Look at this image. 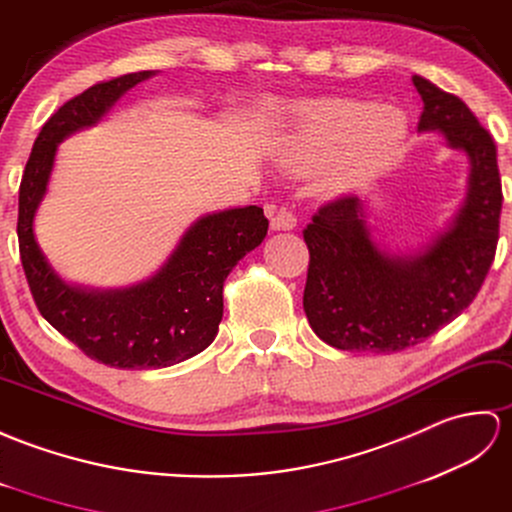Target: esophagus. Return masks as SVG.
I'll use <instances>...</instances> for the list:
<instances>
[{
	"mask_svg": "<svg viewBox=\"0 0 512 512\" xmlns=\"http://www.w3.org/2000/svg\"><path fill=\"white\" fill-rule=\"evenodd\" d=\"M298 225V219L295 214L287 208H280L274 217H271V230H293Z\"/></svg>",
	"mask_w": 512,
	"mask_h": 512,
	"instance_id": "esophagus-1",
	"label": "esophagus"
}]
</instances>
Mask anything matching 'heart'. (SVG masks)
<instances>
[{
    "mask_svg": "<svg viewBox=\"0 0 512 512\" xmlns=\"http://www.w3.org/2000/svg\"><path fill=\"white\" fill-rule=\"evenodd\" d=\"M410 144L405 113L359 98H317L289 109L274 142L276 162L291 173L326 167L337 192L366 188L390 173Z\"/></svg>",
    "mask_w": 512,
    "mask_h": 512,
    "instance_id": "1",
    "label": "heart"
}]
</instances>
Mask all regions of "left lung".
Wrapping results in <instances>:
<instances>
[{
    "label": "left lung",
    "instance_id": "obj_1",
    "mask_svg": "<svg viewBox=\"0 0 512 512\" xmlns=\"http://www.w3.org/2000/svg\"><path fill=\"white\" fill-rule=\"evenodd\" d=\"M423 98L418 131H440L471 162L456 219L416 256H388L370 238L357 195L326 203L304 227L309 271L304 313L315 335L350 352H401L456 320L493 265L502 179L497 146L464 102L414 76Z\"/></svg>",
    "mask_w": 512,
    "mask_h": 512
}]
</instances>
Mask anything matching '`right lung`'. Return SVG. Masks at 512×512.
<instances>
[{"label": "right lung", "instance_id": "obj_1", "mask_svg": "<svg viewBox=\"0 0 512 512\" xmlns=\"http://www.w3.org/2000/svg\"><path fill=\"white\" fill-rule=\"evenodd\" d=\"M155 72L100 81L65 102L43 124L19 186V254L39 313L87 357L111 368H166L195 357L217 337L223 282L247 252L263 243V208H234L199 219L153 278L118 291L70 287L34 241L32 221L48 188L56 144L96 124L131 87Z\"/></svg>", "mask_w": 512, "mask_h": 512}]
</instances>
